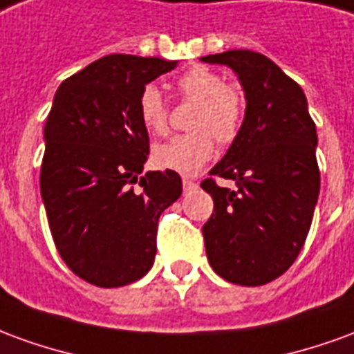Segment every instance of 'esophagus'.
<instances>
[{"instance_id":"34e87169","label":"esophagus","mask_w":354,"mask_h":354,"mask_svg":"<svg viewBox=\"0 0 354 354\" xmlns=\"http://www.w3.org/2000/svg\"><path fill=\"white\" fill-rule=\"evenodd\" d=\"M182 185H184V193H192L197 189V184H195L193 180H189V178H184V180H182Z\"/></svg>"}]
</instances>
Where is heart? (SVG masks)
Masks as SVG:
<instances>
[{
    "label": "heart",
    "instance_id": "obj_1",
    "mask_svg": "<svg viewBox=\"0 0 354 354\" xmlns=\"http://www.w3.org/2000/svg\"><path fill=\"white\" fill-rule=\"evenodd\" d=\"M185 100L197 102L189 117L193 132L180 134L153 147V162L159 169L174 170L185 176L197 174L214 153L218 144L237 138L245 119V100L237 88L207 66H193L176 81ZM138 117L151 134H162L169 127V106L155 85H146L138 96Z\"/></svg>",
    "mask_w": 354,
    "mask_h": 354
}]
</instances>
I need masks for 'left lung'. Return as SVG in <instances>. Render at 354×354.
<instances>
[{
	"instance_id": "left-lung-1",
	"label": "left lung",
	"mask_w": 354,
	"mask_h": 354,
	"mask_svg": "<svg viewBox=\"0 0 354 354\" xmlns=\"http://www.w3.org/2000/svg\"><path fill=\"white\" fill-rule=\"evenodd\" d=\"M230 66L245 88L237 138L201 187L214 201L203 225L210 267L225 281L261 286L279 279L304 248L320 192L317 127L296 81L254 50L201 58ZM233 179L237 190L220 188Z\"/></svg>"
}]
</instances>
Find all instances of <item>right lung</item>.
<instances>
[{
  "mask_svg": "<svg viewBox=\"0 0 354 354\" xmlns=\"http://www.w3.org/2000/svg\"><path fill=\"white\" fill-rule=\"evenodd\" d=\"M176 62L108 55L58 87L45 123L41 197L60 258L83 281L117 288L151 269L157 223L182 195L174 170L142 174L149 136L138 96Z\"/></svg>",
  "mask_w": 354,
  "mask_h": 354,
  "instance_id": "obj_1",
  "label": "right lung"
}]
</instances>
